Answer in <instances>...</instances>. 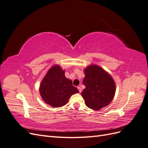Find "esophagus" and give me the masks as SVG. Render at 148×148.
<instances>
[{"label":"esophagus","mask_w":148,"mask_h":148,"mask_svg":"<svg viewBox=\"0 0 148 148\" xmlns=\"http://www.w3.org/2000/svg\"><path fill=\"white\" fill-rule=\"evenodd\" d=\"M77 88H78V89L79 92H82V89L81 86H78V87H77Z\"/></svg>","instance_id":"1"}]
</instances>
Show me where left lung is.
Returning a JSON list of instances; mask_svg holds the SVG:
<instances>
[{"instance_id":"left-lung-1","label":"left lung","mask_w":148,"mask_h":148,"mask_svg":"<svg viewBox=\"0 0 148 148\" xmlns=\"http://www.w3.org/2000/svg\"><path fill=\"white\" fill-rule=\"evenodd\" d=\"M85 77L83 83L86 88L82 92L85 104L89 108L98 110L114 99L115 83L112 77L101 67L91 65L84 70Z\"/></svg>"}]
</instances>
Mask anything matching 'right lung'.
Masks as SVG:
<instances>
[{
    "instance_id": "right-lung-1",
    "label": "right lung",
    "mask_w": 148,
    "mask_h": 148,
    "mask_svg": "<svg viewBox=\"0 0 148 148\" xmlns=\"http://www.w3.org/2000/svg\"><path fill=\"white\" fill-rule=\"evenodd\" d=\"M78 92L71 80L65 77V71L58 65L49 70L39 87L42 100L53 107L65 106L71 96Z\"/></svg>"
}]
</instances>
